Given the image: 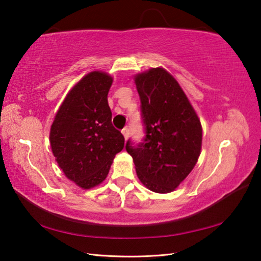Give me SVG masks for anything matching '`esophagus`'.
<instances>
[{"label": "esophagus", "mask_w": 261, "mask_h": 261, "mask_svg": "<svg viewBox=\"0 0 261 261\" xmlns=\"http://www.w3.org/2000/svg\"><path fill=\"white\" fill-rule=\"evenodd\" d=\"M122 135H123V137H124V139L126 140L127 139V137H129V127L127 126H125L124 129H122Z\"/></svg>", "instance_id": "obj_1"}]
</instances>
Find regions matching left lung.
<instances>
[{"label":"left lung","instance_id":"left-lung-1","mask_svg":"<svg viewBox=\"0 0 261 261\" xmlns=\"http://www.w3.org/2000/svg\"><path fill=\"white\" fill-rule=\"evenodd\" d=\"M146 137L125 149L149 190L170 193L191 173L201 153L202 125L178 83L164 68L135 76Z\"/></svg>","mask_w":261,"mask_h":261}]
</instances>
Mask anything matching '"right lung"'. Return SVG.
<instances>
[{
  "label": "right lung",
  "mask_w": 261,
  "mask_h": 261,
  "mask_svg": "<svg viewBox=\"0 0 261 261\" xmlns=\"http://www.w3.org/2000/svg\"><path fill=\"white\" fill-rule=\"evenodd\" d=\"M113 79L102 71L85 75L67 94L50 127V146L68 179L85 190L107 178L124 137L112 124L108 94Z\"/></svg>",
  "instance_id": "right-lung-1"
}]
</instances>
